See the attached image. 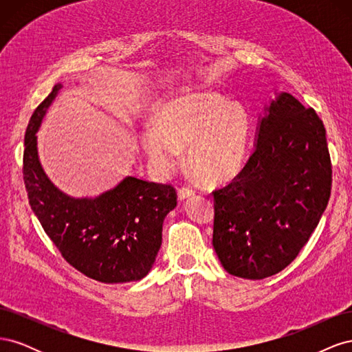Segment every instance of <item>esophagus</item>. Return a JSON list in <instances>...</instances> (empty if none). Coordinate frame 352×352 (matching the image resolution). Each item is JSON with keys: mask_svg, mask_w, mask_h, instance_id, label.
Returning <instances> with one entry per match:
<instances>
[{"mask_svg": "<svg viewBox=\"0 0 352 352\" xmlns=\"http://www.w3.org/2000/svg\"><path fill=\"white\" fill-rule=\"evenodd\" d=\"M195 195V192L192 189H188V188H180L179 190H177V198L180 199V201H184V199H186V198H189V197H194Z\"/></svg>", "mask_w": 352, "mask_h": 352, "instance_id": "esophagus-1", "label": "esophagus"}]
</instances>
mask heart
<instances>
[{
    "instance_id": "1",
    "label": "heart",
    "mask_w": 352,
    "mask_h": 352,
    "mask_svg": "<svg viewBox=\"0 0 352 352\" xmlns=\"http://www.w3.org/2000/svg\"><path fill=\"white\" fill-rule=\"evenodd\" d=\"M155 122L144 126L141 146L160 175L179 164L188 148V166L207 185L235 177L248 158L251 123L239 104L212 91H186L164 101Z\"/></svg>"
}]
</instances>
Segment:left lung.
<instances>
[{"instance_id":"8db88e82","label":"left lung","mask_w":352,"mask_h":352,"mask_svg":"<svg viewBox=\"0 0 352 352\" xmlns=\"http://www.w3.org/2000/svg\"><path fill=\"white\" fill-rule=\"evenodd\" d=\"M330 188L323 122L291 94H276L258 117L248 162L212 192V247L225 270L251 280L282 272L317 228Z\"/></svg>"}]
</instances>
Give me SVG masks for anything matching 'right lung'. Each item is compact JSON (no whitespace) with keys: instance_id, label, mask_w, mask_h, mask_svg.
Segmentation results:
<instances>
[{"instance_id":"add662e5","label":"right lung","mask_w":352,"mask_h":352,"mask_svg":"<svg viewBox=\"0 0 352 352\" xmlns=\"http://www.w3.org/2000/svg\"><path fill=\"white\" fill-rule=\"evenodd\" d=\"M61 88H52L26 129L23 179L30 208L63 257L85 276L102 283L141 280L162 247L163 221L177 204L176 190L135 176L98 197L74 198L60 190L42 168L36 132Z\"/></svg>"}]
</instances>
